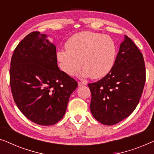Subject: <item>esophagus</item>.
Here are the masks:
<instances>
[{
	"mask_svg": "<svg viewBox=\"0 0 154 154\" xmlns=\"http://www.w3.org/2000/svg\"><path fill=\"white\" fill-rule=\"evenodd\" d=\"M78 85H79V86H83V85H85L86 83H84V82H79L78 83Z\"/></svg>",
	"mask_w": 154,
	"mask_h": 154,
	"instance_id": "esophagus-1",
	"label": "esophagus"
}]
</instances>
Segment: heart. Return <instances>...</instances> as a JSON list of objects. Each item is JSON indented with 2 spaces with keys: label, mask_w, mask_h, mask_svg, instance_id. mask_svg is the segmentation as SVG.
Wrapping results in <instances>:
<instances>
[{
  "label": "heart",
  "mask_w": 154,
  "mask_h": 154,
  "mask_svg": "<svg viewBox=\"0 0 154 154\" xmlns=\"http://www.w3.org/2000/svg\"><path fill=\"white\" fill-rule=\"evenodd\" d=\"M66 50L57 52L61 69L74 75L82 66L83 77L100 79L111 70L116 56V45L108 35L90 31L73 35L66 43Z\"/></svg>",
  "instance_id": "obj_1"
}]
</instances>
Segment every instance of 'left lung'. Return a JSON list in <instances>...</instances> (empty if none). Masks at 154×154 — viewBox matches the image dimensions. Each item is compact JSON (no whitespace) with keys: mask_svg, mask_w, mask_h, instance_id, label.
I'll list each match as a JSON object with an SVG mask.
<instances>
[{"mask_svg":"<svg viewBox=\"0 0 154 154\" xmlns=\"http://www.w3.org/2000/svg\"><path fill=\"white\" fill-rule=\"evenodd\" d=\"M146 81L142 52L125 35L111 70L96 83L88 84L90 111L97 121L115 125L129 116L139 104Z\"/></svg>","mask_w":154,"mask_h":154,"instance_id":"8db88e82","label":"left lung"}]
</instances>
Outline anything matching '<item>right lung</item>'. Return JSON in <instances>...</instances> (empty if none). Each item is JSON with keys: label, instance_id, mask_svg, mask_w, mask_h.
I'll return each mask as SVG.
<instances>
[{"label": "right lung", "instance_id": "1", "mask_svg": "<svg viewBox=\"0 0 154 154\" xmlns=\"http://www.w3.org/2000/svg\"><path fill=\"white\" fill-rule=\"evenodd\" d=\"M46 38L33 31L18 44L10 63V84L21 112L33 123L47 126L64 116L78 83L60 70L55 45Z\"/></svg>", "mask_w": 154, "mask_h": 154}]
</instances>
